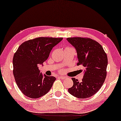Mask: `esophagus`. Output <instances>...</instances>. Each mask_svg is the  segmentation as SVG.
Returning <instances> with one entry per match:
<instances>
[{
  "mask_svg": "<svg viewBox=\"0 0 121 121\" xmlns=\"http://www.w3.org/2000/svg\"><path fill=\"white\" fill-rule=\"evenodd\" d=\"M58 77L62 79H64L65 78H66V77H64V76H58Z\"/></svg>",
  "mask_w": 121,
  "mask_h": 121,
  "instance_id": "34e87169",
  "label": "esophagus"
}]
</instances>
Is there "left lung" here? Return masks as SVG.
I'll list each match as a JSON object with an SVG mask.
<instances>
[{
  "instance_id": "left-lung-1",
  "label": "left lung",
  "mask_w": 121,
  "mask_h": 121,
  "mask_svg": "<svg viewBox=\"0 0 121 121\" xmlns=\"http://www.w3.org/2000/svg\"><path fill=\"white\" fill-rule=\"evenodd\" d=\"M67 40L76 50L77 65L84 67L82 81L79 82L72 78L73 85L68 89V92L77 98H89L96 93L104 83L107 56L102 45L92 39L74 37L68 38Z\"/></svg>"
}]
</instances>
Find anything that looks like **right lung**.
<instances>
[{"label": "right lung", "instance_id": "add662e5", "mask_svg": "<svg viewBox=\"0 0 121 121\" xmlns=\"http://www.w3.org/2000/svg\"><path fill=\"white\" fill-rule=\"evenodd\" d=\"M62 39L39 37L19 47L13 59V74L17 86L25 95L38 98L49 91L56 78L40 73L38 65H43L53 47Z\"/></svg>", "mask_w": 121, "mask_h": 121}]
</instances>
